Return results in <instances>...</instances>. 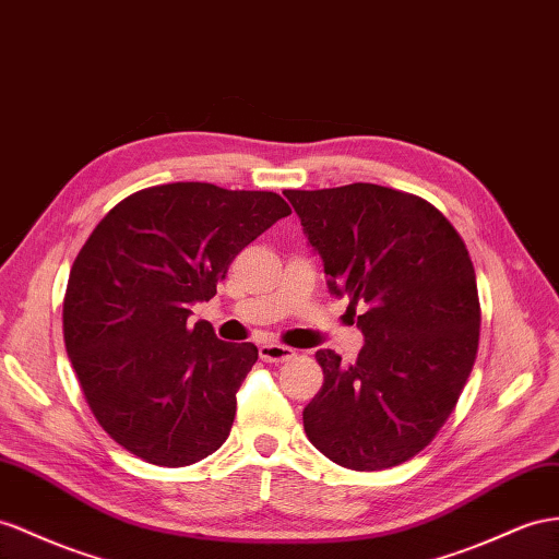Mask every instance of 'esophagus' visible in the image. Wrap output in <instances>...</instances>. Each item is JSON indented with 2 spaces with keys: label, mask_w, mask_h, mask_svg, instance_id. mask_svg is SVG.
<instances>
[{
  "label": "esophagus",
  "mask_w": 559,
  "mask_h": 559,
  "mask_svg": "<svg viewBox=\"0 0 559 559\" xmlns=\"http://www.w3.org/2000/svg\"><path fill=\"white\" fill-rule=\"evenodd\" d=\"M295 356V349L285 347V345H276V342H266V345L260 347V359L266 364H281L288 361Z\"/></svg>",
  "instance_id": "obj_1"
}]
</instances>
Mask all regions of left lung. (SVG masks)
<instances>
[{
	"label": "left lung",
	"instance_id": "1",
	"mask_svg": "<svg viewBox=\"0 0 559 559\" xmlns=\"http://www.w3.org/2000/svg\"><path fill=\"white\" fill-rule=\"evenodd\" d=\"M319 250L328 288L349 297L366 345L354 364L319 349L323 388L309 441L356 472L411 461L449 420L479 347L475 266L427 200L378 183L283 191Z\"/></svg>",
	"mask_w": 559,
	"mask_h": 559
}]
</instances>
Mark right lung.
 I'll list each match as a JSON object with an SVG mask.
<instances>
[{
	"mask_svg": "<svg viewBox=\"0 0 559 559\" xmlns=\"http://www.w3.org/2000/svg\"><path fill=\"white\" fill-rule=\"evenodd\" d=\"M290 205L271 191L203 181L141 189L96 224L70 269L63 340L84 399L110 439L163 467L226 441L252 342H224L193 302L217 295L236 254Z\"/></svg>",
	"mask_w": 559,
	"mask_h": 559,
	"instance_id": "add662e5",
	"label": "right lung"
}]
</instances>
